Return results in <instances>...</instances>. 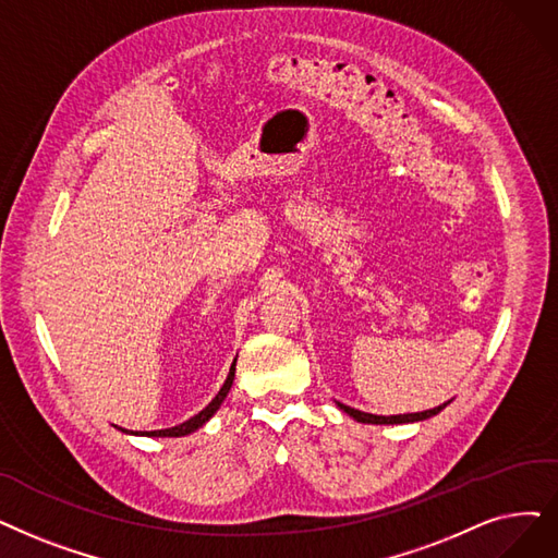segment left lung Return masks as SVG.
Segmentation results:
<instances>
[{"label":"left lung","instance_id":"8db88e82","mask_svg":"<svg viewBox=\"0 0 558 558\" xmlns=\"http://www.w3.org/2000/svg\"><path fill=\"white\" fill-rule=\"evenodd\" d=\"M337 405H339V410H344L347 415H351L355 422H362V424H410V422H422V420H428V417H433V415H438L442 408H447V403H442V405H438V408H430V410H424V413H405V415H390V417H385V415H372V413H362V410H355V408H351V405H344V403H339V401H335Z\"/></svg>","mask_w":558,"mask_h":558}]
</instances>
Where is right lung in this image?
Masks as SVG:
<instances>
[{
    "mask_svg": "<svg viewBox=\"0 0 558 558\" xmlns=\"http://www.w3.org/2000/svg\"><path fill=\"white\" fill-rule=\"evenodd\" d=\"M234 367H236V357H234V362H232L230 374H228L223 387L219 390V395H216V397L201 410V413L193 415L191 420H186V422H182V424H178V426H171V428H161V430H128V428H120V430L130 433V435H145V438H182V435H189V433H193V430H198L203 424H207V422L214 417L216 410H219L221 403L226 401V397H228V392H230V387H232V380H234Z\"/></svg>",
    "mask_w": 558,
    "mask_h": 558,
    "instance_id": "1",
    "label": "right lung"
}]
</instances>
